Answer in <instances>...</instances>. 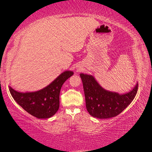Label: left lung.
I'll return each mask as SVG.
<instances>
[{
	"instance_id": "left-lung-1",
	"label": "left lung",
	"mask_w": 152,
	"mask_h": 152,
	"mask_svg": "<svg viewBox=\"0 0 152 152\" xmlns=\"http://www.w3.org/2000/svg\"><path fill=\"white\" fill-rule=\"evenodd\" d=\"M83 84L86 104L91 116L98 118L114 117L126 109L137 93V82L132 89L125 94L106 90L94 76L80 73Z\"/></svg>"
}]
</instances>
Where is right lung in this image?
<instances>
[{"label": "right lung", "instance_id": "add662e5", "mask_svg": "<svg viewBox=\"0 0 152 152\" xmlns=\"http://www.w3.org/2000/svg\"><path fill=\"white\" fill-rule=\"evenodd\" d=\"M73 75L66 70L44 88L34 92H18L10 87L15 102L31 115L37 118H49L56 113L59 107V93L63 84Z\"/></svg>", "mask_w": 152, "mask_h": 152}]
</instances>
